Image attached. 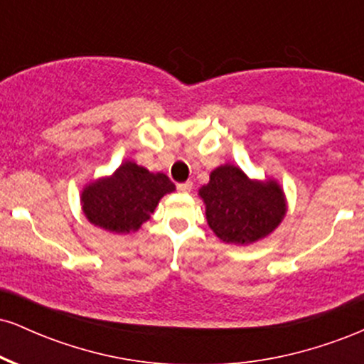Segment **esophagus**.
Wrapping results in <instances>:
<instances>
[{
    "mask_svg": "<svg viewBox=\"0 0 364 364\" xmlns=\"http://www.w3.org/2000/svg\"><path fill=\"white\" fill-rule=\"evenodd\" d=\"M178 191H181V193H190L191 190H193V183L191 181H186V183H179L176 186Z\"/></svg>",
    "mask_w": 364,
    "mask_h": 364,
    "instance_id": "obj_1",
    "label": "esophagus"
}]
</instances>
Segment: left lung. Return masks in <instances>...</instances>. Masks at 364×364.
<instances>
[{
    "instance_id": "1",
    "label": "left lung",
    "mask_w": 364,
    "mask_h": 364,
    "mask_svg": "<svg viewBox=\"0 0 364 364\" xmlns=\"http://www.w3.org/2000/svg\"><path fill=\"white\" fill-rule=\"evenodd\" d=\"M198 195L205 203L208 228L224 243L252 245L269 236L286 215V198L277 181L250 179L232 164L212 171Z\"/></svg>"
}]
</instances>
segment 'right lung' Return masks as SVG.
<instances>
[{"label": "right lung", "mask_w": 364, "mask_h": 364, "mask_svg": "<svg viewBox=\"0 0 364 364\" xmlns=\"http://www.w3.org/2000/svg\"><path fill=\"white\" fill-rule=\"evenodd\" d=\"M176 190L162 173H150L127 161L111 176L92 181L83 188L80 202L87 219L97 228L116 235L139 231L150 219L159 200Z\"/></svg>", "instance_id": "1"}]
</instances>
